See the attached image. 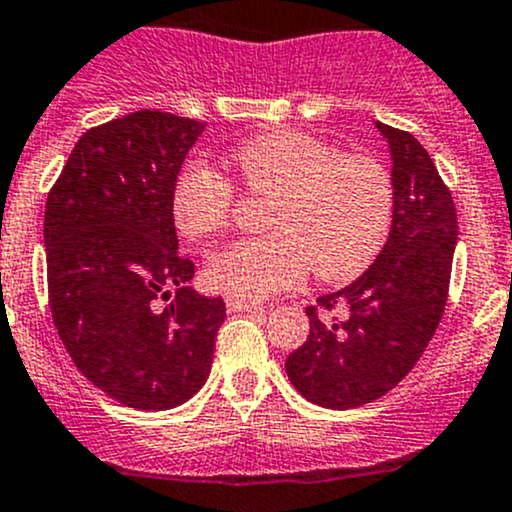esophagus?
<instances>
[{"label": "esophagus", "mask_w": 512, "mask_h": 512, "mask_svg": "<svg viewBox=\"0 0 512 512\" xmlns=\"http://www.w3.org/2000/svg\"><path fill=\"white\" fill-rule=\"evenodd\" d=\"M226 308H229L231 313H236V311H258V308H261V303H258V301H244V298L229 296V298H226Z\"/></svg>", "instance_id": "obj_1"}]
</instances>
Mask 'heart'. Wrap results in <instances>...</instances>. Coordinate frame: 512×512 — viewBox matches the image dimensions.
<instances>
[{
    "mask_svg": "<svg viewBox=\"0 0 512 512\" xmlns=\"http://www.w3.org/2000/svg\"><path fill=\"white\" fill-rule=\"evenodd\" d=\"M246 191L273 196L271 234L236 241L206 266V281L226 296L261 301L288 291L313 268L323 281L366 271L386 246L396 214L393 176L371 154H348L308 131H268L231 154ZM236 191L221 171L189 164L171 189V219L191 241L224 234Z\"/></svg>",
    "mask_w": 512,
    "mask_h": 512,
    "instance_id": "b5f03b06",
    "label": "heart"
}]
</instances>
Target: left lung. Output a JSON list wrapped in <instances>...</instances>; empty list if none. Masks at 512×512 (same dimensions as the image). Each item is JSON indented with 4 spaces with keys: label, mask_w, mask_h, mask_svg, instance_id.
Instances as JSON below:
<instances>
[{
    "label": "left lung",
    "mask_w": 512,
    "mask_h": 512,
    "mask_svg": "<svg viewBox=\"0 0 512 512\" xmlns=\"http://www.w3.org/2000/svg\"><path fill=\"white\" fill-rule=\"evenodd\" d=\"M393 159L391 236L363 276L308 306L311 333L286 358L288 381L323 408H358L411 373L443 318L458 216L413 134L376 121Z\"/></svg>",
    "instance_id": "8db88e82"
}]
</instances>
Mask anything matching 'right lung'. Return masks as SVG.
Returning a JSON list of instances; mask_svg holds the SVG:
<instances>
[{"label":"right lung","instance_id":"add662e5","mask_svg":"<svg viewBox=\"0 0 512 512\" xmlns=\"http://www.w3.org/2000/svg\"><path fill=\"white\" fill-rule=\"evenodd\" d=\"M201 131L151 109L94 126L47 196L54 326L84 378L136 411L181 406L204 386L226 318L224 298L186 286L194 263L171 219V189Z\"/></svg>","mask_w":512,"mask_h":512}]
</instances>
